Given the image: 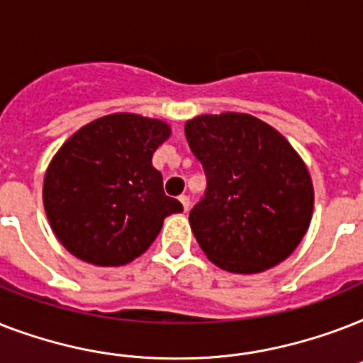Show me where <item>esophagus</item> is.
<instances>
[{"mask_svg":"<svg viewBox=\"0 0 363 363\" xmlns=\"http://www.w3.org/2000/svg\"><path fill=\"white\" fill-rule=\"evenodd\" d=\"M179 201L182 203V209H184V213H188V211H190V198H188V196H181V198H179Z\"/></svg>","mask_w":363,"mask_h":363,"instance_id":"obj_1","label":"esophagus"}]
</instances>
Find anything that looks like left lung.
<instances>
[{"mask_svg": "<svg viewBox=\"0 0 363 363\" xmlns=\"http://www.w3.org/2000/svg\"><path fill=\"white\" fill-rule=\"evenodd\" d=\"M186 141L207 175L190 228L220 269L252 275L275 267L309 230L315 190L296 148L273 125L247 113L199 115Z\"/></svg>", "mask_w": 363, "mask_h": 363, "instance_id": "1", "label": "left lung"}]
</instances>
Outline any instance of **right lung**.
Returning a JSON list of instances; mask_svg holds the SVG:
<instances>
[{
    "label": "right lung",
    "mask_w": 363,
    "mask_h": 363,
    "mask_svg": "<svg viewBox=\"0 0 363 363\" xmlns=\"http://www.w3.org/2000/svg\"><path fill=\"white\" fill-rule=\"evenodd\" d=\"M169 135L167 122L115 113L88 122L58 148L45 173L43 205L65 250L118 267L152 245L165 216L182 211L152 165Z\"/></svg>",
    "instance_id": "add662e5"
}]
</instances>
